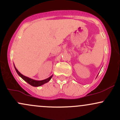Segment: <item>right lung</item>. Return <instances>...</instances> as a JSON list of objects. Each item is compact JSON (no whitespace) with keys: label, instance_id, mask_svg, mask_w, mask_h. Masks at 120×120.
<instances>
[{"label":"right lung","instance_id":"1","mask_svg":"<svg viewBox=\"0 0 120 120\" xmlns=\"http://www.w3.org/2000/svg\"><path fill=\"white\" fill-rule=\"evenodd\" d=\"M14 67H15V70H16V72H17V73L19 74V76H20V77H21L22 78V79H24L25 81H26L27 83H28L29 84V85H31V86H34V87L41 86H42V85H44L45 83H47L49 81H50V79H51L52 76H53V75H52L51 76H50L49 77L47 78V79H43V80H41V81L35 80V79H31V78H29V77H27L25 76V75H23V74H22L20 72H19V71H18L17 69H16V67H15V65H14Z\"/></svg>","mask_w":120,"mask_h":120}]
</instances>
